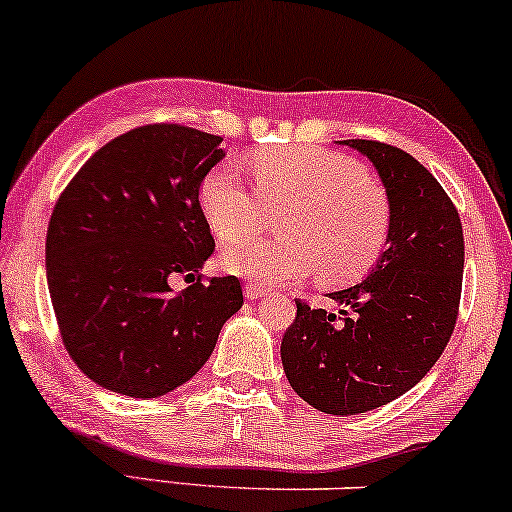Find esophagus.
I'll return each mask as SVG.
<instances>
[{
  "label": "esophagus",
  "mask_w": 512,
  "mask_h": 512,
  "mask_svg": "<svg viewBox=\"0 0 512 512\" xmlns=\"http://www.w3.org/2000/svg\"><path fill=\"white\" fill-rule=\"evenodd\" d=\"M267 293L269 288H264L262 283H255V281L245 283V297H248V300H257V297H264Z\"/></svg>",
  "instance_id": "1"
}]
</instances>
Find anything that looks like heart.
I'll use <instances>...</instances> for the list:
<instances>
[{
	"label": "heart",
	"instance_id": "obj_1",
	"mask_svg": "<svg viewBox=\"0 0 512 512\" xmlns=\"http://www.w3.org/2000/svg\"><path fill=\"white\" fill-rule=\"evenodd\" d=\"M252 186L234 167L217 165L200 181V210L229 241L224 267L257 283H293L319 271L323 286H347L378 264L390 238L385 186L364 167L326 148H264L250 160ZM287 210L281 237L238 239L267 209Z\"/></svg>",
	"mask_w": 512,
	"mask_h": 512
}]
</instances>
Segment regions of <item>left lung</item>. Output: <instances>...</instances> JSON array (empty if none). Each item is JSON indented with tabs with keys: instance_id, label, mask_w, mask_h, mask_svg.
Segmentation results:
<instances>
[{
	"instance_id": "8db88e82",
	"label": "left lung",
	"mask_w": 512,
	"mask_h": 512,
	"mask_svg": "<svg viewBox=\"0 0 512 512\" xmlns=\"http://www.w3.org/2000/svg\"><path fill=\"white\" fill-rule=\"evenodd\" d=\"M375 165L390 196L387 250L357 286L328 297L340 314L297 302L283 333L288 383L314 409L354 416L409 392L451 340L463 288V226L454 200L413 155L347 139Z\"/></svg>"
}]
</instances>
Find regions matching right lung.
<instances>
[{
    "label": "right lung",
    "mask_w": 512,
    "mask_h": 512,
    "mask_svg": "<svg viewBox=\"0 0 512 512\" xmlns=\"http://www.w3.org/2000/svg\"><path fill=\"white\" fill-rule=\"evenodd\" d=\"M222 137L155 122L120 134L58 196L47 231V281L61 340L106 390L151 399L191 380L243 307L236 276L205 281L215 252L200 181L224 158ZM174 275L192 286L169 288Z\"/></svg>",
    "instance_id": "1"
}]
</instances>
